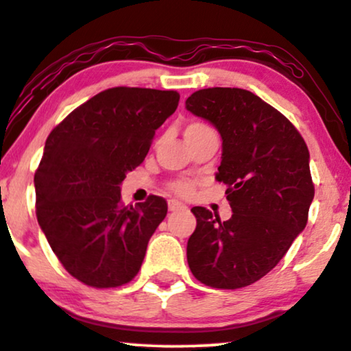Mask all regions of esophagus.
<instances>
[{"label": "esophagus", "instance_id": "esophagus-1", "mask_svg": "<svg viewBox=\"0 0 351 351\" xmlns=\"http://www.w3.org/2000/svg\"><path fill=\"white\" fill-rule=\"evenodd\" d=\"M187 208L186 205H182L181 202L178 200H169V210L170 211H184Z\"/></svg>", "mask_w": 351, "mask_h": 351}]
</instances>
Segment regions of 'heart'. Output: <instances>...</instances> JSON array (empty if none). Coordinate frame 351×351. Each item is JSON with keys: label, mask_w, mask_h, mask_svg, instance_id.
<instances>
[{"label": "heart", "mask_w": 351, "mask_h": 351, "mask_svg": "<svg viewBox=\"0 0 351 351\" xmlns=\"http://www.w3.org/2000/svg\"><path fill=\"white\" fill-rule=\"evenodd\" d=\"M205 128H210V127L206 124H202V122H191L186 128V133L205 130ZM170 189L181 197H189L192 194V191H194V182L191 180H184V178H181V180H175L170 182Z\"/></svg>", "instance_id": "heart-1"}]
</instances>
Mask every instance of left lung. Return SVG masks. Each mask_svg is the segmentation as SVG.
Wrapping results in <instances>:
<instances>
[{
  "label": "left lung",
  "instance_id": "left-lung-1",
  "mask_svg": "<svg viewBox=\"0 0 351 351\" xmlns=\"http://www.w3.org/2000/svg\"><path fill=\"white\" fill-rule=\"evenodd\" d=\"M187 111L223 138L216 180L227 186L230 219L194 206L187 264L200 283L237 289L267 275L305 229L315 195L308 147L291 122L245 88L192 93Z\"/></svg>",
  "mask_w": 351,
  "mask_h": 351
}]
</instances>
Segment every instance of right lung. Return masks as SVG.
Segmentation results:
<instances>
[{
	"mask_svg": "<svg viewBox=\"0 0 351 351\" xmlns=\"http://www.w3.org/2000/svg\"><path fill=\"white\" fill-rule=\"evenodd\" d=\"M178 101L176 90L112 87L49 133L34 173L36 218L58 261L81 283L117 288L140 270L169 206L157 195L124 205L121 184L145 160Z\"/></svg>",
	"mask_w": 351,
	"mask_h": 351,
	"instance_id": "add662e5",
	"label": "right lung"
}]
</instances>
